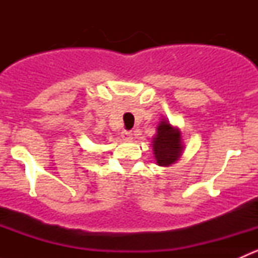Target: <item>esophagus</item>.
I'll list each match as a JSON object with an SVG mask.
<instances>
[{
  "instance_id": "esophagus-1",
  "label": "esophagus",
  "mask_w": 258,
  "mask_h": 258,
  "mask_svg": "<svg viewBox=\"0 0 258 258\" xmlns=\"http://www.w3.org/2000/svg\"><path fill=\"white\" fill-rule=\"evenodd\" d=\"M121 137H122V140H124V141H132V132L123 131L121 134Z\"/></svg>"
}]
</instances>
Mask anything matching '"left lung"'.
Wrapping results in <instances>:
<instances>
[{"label": "left lung", "instance_id": "left-lung-1", "mask_svg": "<svg viewBox=\"0 0 258 258\" xmlns=\"http://www.w3.org/2000/svg\"><path fill=\"white\" fill-rule=\"evenodd\" d=\"M152 151L156 163L162 167L175 165L183 153L182 134L178 127L172 126L167 119L162 118L156 127L152 139Z\"/></svg>", "mask_w": 258, "mask_h": 258}]
</instances>
